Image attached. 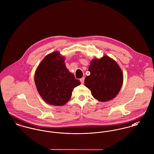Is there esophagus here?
Segmentation results:
<instances>
[{
    "label": "esophagus",
    "mask_w": 154,
    "mask_h": 154,
    "mask_svg": "<svg viewBox=\"0 0 154 154\" xmlns=\"http://www.w3.org/2000/svg\"><path fill=\"white\" fill-rule=\"evenodd\" d=\"M84 80H85V78H81V79H80V81H81V84H84Z\"/></svg>",
    "instance_id": "34e87169"
}]
</instances>
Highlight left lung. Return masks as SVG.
<instances>
[{
  "mask_svg": "<svg viewBox=\"0 0 154 154\" xmlns=\"http://www.w3.org/2000/svg\"><path fill=\"white\" fill-rule=\"evenodd\" d=\"M90 75L85 85L98 101L106 102L116 97L121 89L123 74L117 63L108 56L93 59L88 67Z\"/></svg>",
  "mask_w": 154,
  "mask_h": 154,
  "instance_id": "1",
  "label": "left lung"
}]
</instances>
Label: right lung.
<instances>
[{"mask_svg":"<svg viewBox=\"0 0 154 154\" xmlns=\"http://www.w3.org/2000/svg\"><path fill=\"white\" fill-rule=\"evenodd\" d=\"M65 60L59 51H54L45 56L35 72L37 89L48 104L65 105L70 99L73 89L81 84L66 68Z\"/></svg>","mask_w":154,"mask_h":154,"instance_id":"right-lung-1","label":"right lung"}]
</instances>
